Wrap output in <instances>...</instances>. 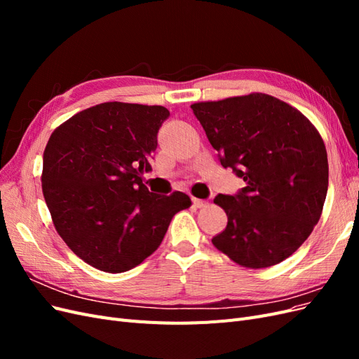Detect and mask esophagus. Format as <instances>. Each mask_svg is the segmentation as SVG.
<instances>
[{
  "label": "esophagus",
  "instance_id": "esophagus-1",
  "mask_svg": "<svg viewBox=\"0 0 359 359\" xmlns=\"http://www.w3.org/2000/svg\"><path fill=\"white\" fill-rule=\"evenodd\" d=\"M193 205L196 206V208H205V206L208 205V202L202 201V199H198V198H193Z\"/></svg>",
  "mask_w": 359,
  "mask_h": 359
}]
</instances>
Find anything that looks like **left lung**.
Returning a JSON list of instances; mask_svg holds the SVG:
<instances>
[{"label": "left lung", "instance_id": "left-lung-1", "mask_svg": "<svg viewBox=\"0 0 359 359\" xmlns=\"http://www.w3.org/2000/svg\"><path fill=\"white\" fill-rule=\"evenodd\" d=\"M190 107L222 166L245 182L233 196H215L227 226L212 244L247 268L280 264L310 236L327 198L319 132L295 107L262 93Z\"/></svg>", "mask_w": 359, "mask_h": 359}]
</instances>
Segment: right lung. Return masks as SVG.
<instances>
[{
	"label": "right lung",
	"mask_w": 359,
	"mask_h": 359,
	"mask_svg": "<svg viewBox=\"0 0 359 359\" xmlns=\"http://www.w3.org/2000/svg\"><path fill=\"white\" fill-rule=\"evenodd\" d=\"M169 115L163 106L95 104L61 124L43 153L53 226L76 256L104 273L144 262L172 217L191 205L186 193L154 194L142 182Z\"/></svg>",
	"instance_id": "1"
}]
</instances>
